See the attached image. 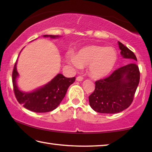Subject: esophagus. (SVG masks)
Listing matches in <instances>:
<instances>
[{
	"instance_id": "1",
	"label": "esophagus",
	"mask_w": 152,
	"mask_h": 152,
	"mask_svg": "<svg viewBox=\"0 0 152 152\" xmlns=\"http://www.w3.org/2000/svg\"><path fill=\"white\" fill-rule=\"evenodd\" d=\"M83 79H84V78H82V76H78V77H77V78H76V80L78 81V82H81V81L83 80Z\"/></svg>"
}]
</instances>
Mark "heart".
I'll list each match as a JSON object with an SVG mask.
<instances>
[{
    "label": "heart",
    "instance_id": "heart-1",
    "mask_svg": "<svg viewBox=\"0 0 152 152\" xmlns=\"http://www.w3.org/2000/svg\"><path fill=\"white\" fill-rule=\"evenodd\" d=\"M117 59V53L113 48L92 45L81 48L76 56L69 57V61L77 68L88 66L89 75L101 79L111 72Z\"/></svg>",
    "mask_w": 152,
    "mask_h": 152
}]
</instances>
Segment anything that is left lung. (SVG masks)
Returning <instances> with one entry per match:
<instances>
[{"mask_svg": "<svg viewBox=\"0 0 152 152\" xmlns=\"http://www.w3.org/2000/svg\"><path fill=\"white\" fill-rule=\"evenodd\" d=\"M121 55L130 62L115 70L108 78L95 82L94 91L90 95V106L100 113L115 114L130 106L140 82V73L136 56L122 43L118 42Z\"/></svg>", "mask_w": 152, "mask_h": 152, "instance_id": "8db88e82", "label": "left lung"}]
</instances>
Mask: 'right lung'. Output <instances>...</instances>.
I'll use <instances>...</instances> for the list:
<instances>
[{
  "label": "right lung",
  "mask_w": 152,
  "mask_h": 152,
  "mask_svg": "<svg viewBox=\"0 0 152 152\" xmlns=\"http://www.w3.org/2000/svg\"><path fill=\"white\" fill-rule=\"evenodd\" d=\"M43 37L56 39L61 37V36L44 35ZM17 60L14 66L12 75L15 95L20 104L33 112L48 113L56 109L65 96L69 86L76 80L75 77L66 78L63 74H58L43 86L38 87L31 91H23L17 85V79L19 74L17 72Z\"/></svg>",
  "instance_id": "1"
}]
</instances>
